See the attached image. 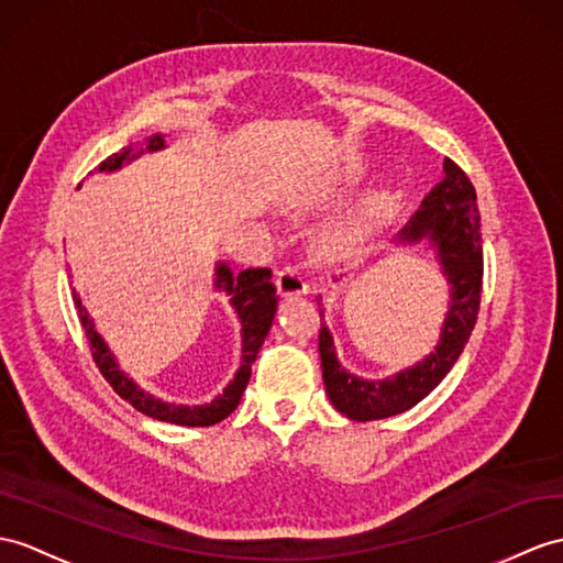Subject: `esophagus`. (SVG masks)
Here are the masks:
<instances>
[{
    "label": "esophagus",
    "instance_id": "obj_1",
    "mask_svg": "<svg viewBox=\"0 0 563 563\" xmlns=\"http://www.w3.org/2000/svg\"><path fill=\"white\" fill-rule=\"evenodd\" d=\"M309 290V283L305 278V273L297 266H285L278 273V292L283 297H292V295H305Z\"/></svg>",
    "mask_w": 563,
    "mask_h": 563
}]
</instances>
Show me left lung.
Listing matches in <instances>:
<instances>
[{"mask_svg":"<svg viewBox=\"0 0 563 563\" xmlns=\"http://www.w3.org/2000/svg\"><path fill=\"white\" fill-rule=\"evenodd\" d=\"M429 242L437 250L441 273L451 287L449 311L434 352L388 378L350 374L335 355L333 335L325 321L319 331V352L325 394L333 408L350 420L369 422L410 410L427 398L461 357L477 323L482 292V234L477 194L473 181L451 158L443 161V179L431 189L408 225L398 232V244ZM319 313L323 309L319 302Z\"/></svg>","mask_w":563,"mask_h":563,"instance_id":"obj_1","label":"left lung"}]
</instances>
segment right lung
<instances>
[{
  "label": "right lung",
  "mask_w": 563,
  "mask_h": 563,
  "mask_svg": "<svg viewBox=\"0 0 563 563\" xmlns=\"http://www.w3.org/2000/svg\"><path fill=\"white\" fill-rule=\"evenodd\" d=\"M163 148H165V136L155 134L146 139V148L134 151L132 146H126L120 153H112L108 161H102L98 165V173H114V169H120L122 165L136 161L143 151L153 153ZM271 276H273L271 268H246L242 273H234L225 261H218L216 290L225 292L230 297V305L234 307V311H238V317L242 321V362L232 382L222 388V394H218L211 402H203V405L165 402L161 398L151 396L148 390H143L134 378L120 367V362L114 360L112 350L96 331V323L88 317V311L81 305L78 295H74V302L78 309V321H81L90 343V355H93L100 374L108 378V384L114 388L117 396H122L129 405H134L139 412L153 417V420L179 424V427H211L220 420H225V417L234 412V408L240 405L244 388L250 384L252 364L273 325V317H276V309H278V295H276V285L271 283Z\"/></svg>",
  "instance_id": "obj_1"
}]
</instances>
